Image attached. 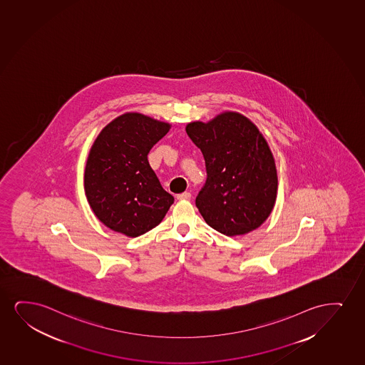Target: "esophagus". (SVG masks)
Returning a JSON list of instances; mask_svg holds the SVG:
<instances>
[{"instance_id":"obj_1","label":"esophagus","mask_w":365,"mask_h":365,"mask_svg":"<svg viewBox=\"0 0 365 365\" xmlns=\"http://www.w3.org/2000/svg\"><path fill=\"white\" fill-rule=\"evenodd\" d=\"M192 195H190V192H185V193H180V195H177V199H180V200H188L190 199Z\"/></svg>"}]
</instances>
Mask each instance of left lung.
<instances>
[{
  "label": "left lung",
  "instance_id": "8db88e82",
  "mask_svg": "<svg viewBox=\"0 0 365 365\" xmlns=\"http://www.w3.org/2000/svg\"><path fill=\"white\" fill-rule=\"evenodd\" d=\"M185 131L205 160L207 182L195 205L208 225L227 237L255 230L277 198V170L269 143L255 123L235 111Z\"/></svg>",
  "mask_w": 365,
  "mask_h": 365
}]
</instances>
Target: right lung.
<instances>
[{"mask_svg": "<svg viewBox=\"0 0 365 365\" xmlns=\"http://www.w3.org/2000/svg\"><path fill=\"white\" fill-rule=\"evenodd\" d=\"M170 128V123L126 113L95 138L86 160L84 190L105 227L136 237L165 218L175 198L162 188L147 155Z\"/></svg>", "mask_w": 365, "mask_h": 365, "instance_id": "obj_1", "label": "right lung"}]
</instances>
